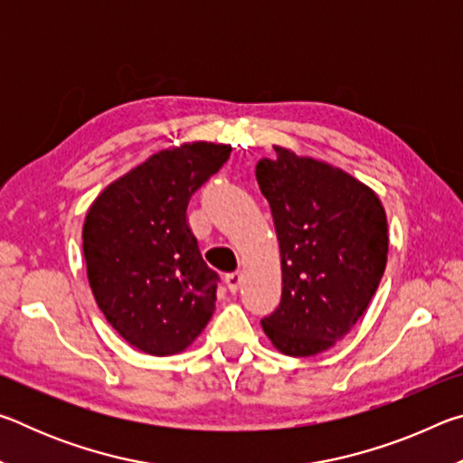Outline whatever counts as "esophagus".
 <instances>
[{
	"instance_id": "esophagus-1",
	"label": "esophagus",
	"mask_w": 463,
	"mask_h": 463,
	"mask_svg": "<svg viewBox=\"0 0 463 463\" xmlns=\"http://www.w3.org/2000/svg\"><path fill=\"white\" fill-rule=\"evenodd\" d=\"M224 281H226V288L231 289V292L234 294L237 292V289L241 288V281H242V273L241 271H234V273H229V276L224 278Z\"/></svg>"
}]
</instances>
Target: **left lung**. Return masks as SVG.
Wrapping results in <instances>:
<instances>
[{
    "label": "left lung",
    "instance_id": "8db88e82",
    "mask_svg": "<svg viewBox=\"0 0 463 463\" xmlns=\"http://www.w3.org/2000/svg\"><path fill=\"white\" fill-rule=\"evenodd\" d=\"M273 148L255 175L279 241L281 302L261 326L284 355L310 357L341 341L378 289L388 261L386 210L347 171Z\"/></svg>",
    "mask_w": 463,
    "mask_h": 463
}]
</instances>
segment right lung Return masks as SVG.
<instances>
[{
  "instance_id": "obj_1",
  "label": "right lung",
  "mask_w": 463,
  "mask_h": 463,
  "mask_svg": "<svg viewBox=\"0 0 463 463\" xmlns=\"http://www.w3.org/2000/svg\"><path fill=\"white\" fill-rule=\"evenodd\" d=\"M231 151L206 140L163 148L109 184L88 210L83 257L93 298L143 354H182L214 315L218 273L203 263L185 210Z\"/></svg>"
}]
</instances>
